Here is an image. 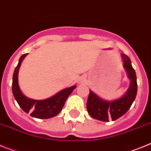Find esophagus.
Wrapping results in <instances>:
<instances>
[{"instance_id": "esophagus-1", "label": "esophagus", "mask_w": 151, "mask_h": 151, "mask_svg": "<svg viewBox=\"0 0 151 151\" xmlns=\"http://www.w3.org/2000/svg\"><path fill=\"white\" fill-rule=\"evenodd\" d=\"M84 81H85V80H84V79H81V81H80V83H83Z\"/></svg>"}]
</instances>
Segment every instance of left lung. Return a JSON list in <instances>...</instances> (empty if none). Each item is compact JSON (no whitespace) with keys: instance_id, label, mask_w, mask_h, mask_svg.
<instances>
[{"instance_id":"left-lung-1","label":"left lung","mask_w":151,"mask_h":151,"mask_svg":"<svg viewBox=\"0 0 151 151\" xmlns=\"http://www.w3.org/2000/svg\"><path fill=\"white\" fill-rule=\"evenodd\" d=\"M123 68L130 84L128 89L123 96L114 100H105L99 97L92 90H89L86 108L91 116L101 121L108 122L111 119L114 121L124 115L129 109L137 95V78L135 70L132 66L131 60L125 54H121Z\"/></svg>"}]
</instances>
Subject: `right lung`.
<instances>
[{"label": "right lung", "mask_w": 151, "mask_h": 151, "mask_svg": "<svg viewBox=\"0 0 151 151\" xmlns=\"http://www.w3.org/2000/svg\"><path fill=\"white\" fill-rule=\"evenodd\" d=\"M27 55L28 53L24 54L20 57L18 65L14 70L12 84L13 96L20 108L27 114L30 113V115L33 117L38 119H49L53 117L60 113L68 97L71 94L77 86L74 85L65 88L57 92L54 96L43 100H35L26 97L22 92L19 86L18 74L22 62Z\"/></svg>", "instance_id": "add662e5"}]
</instances>
